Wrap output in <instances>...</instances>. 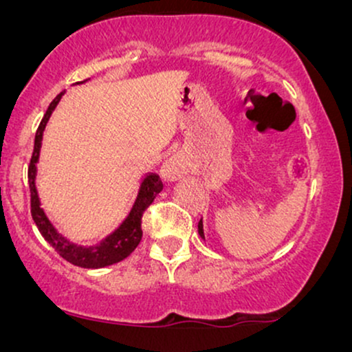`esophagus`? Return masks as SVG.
Segmentation results:
<instances>
[{
  "instance_id": "obj_1",
  "label": "esophagus",
  "mask_w": 352,
  "mask_h": 352,
  "mask_svg": "<svg viewBox=\"0 0 352 352\" xmlns=\"http://www.w3.org/2000/svg\"><path fill=\"white\" fill-rule=\"evenodd\" d=\"M190 172V162L184 153H173L162 168V179L165 182H175Z\"/></svg>"
}]
</instances>
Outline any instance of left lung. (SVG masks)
I'll list each match as a JSON object with an SVG mask.
<instances>
[{"label":"left lung","instance_id":"left-lung-1","mask_svg":"<svg viewBox=\"0 0 352 352\" xmlns=\"http://www.w3.org/2000/svg\"><path fill=\"white\" fill-rule=\"evenodd\" d=\"M199 235L201 240H205V232H204V218H200L199 221Z\"/></svg>","mask_w":352,"mask_h":352}]
</instances>
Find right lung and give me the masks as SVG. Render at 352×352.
Listing matches in <instances>:
<instances>
[{"label":"right lung","instance_id":"right-lung-1","mask_svg":"<svg viewBox=\"0 0 352 352\" xmlns=\"http://www.w3.org/2000/svg\"><path fill=\"white\" fill-rule=\"evenodd\" d=\"M63 96L64 92H60L58 98L50 104L41 124H39L38 131H36L34 152L33 157H31L30 170H28V182H30L31 190V215H33L36 227H38L39 233L44 236V240H46L47 243L64 258V260L76 266H80V268L98 270L104 268V266L119 263V261L127 258L129 254L137 248V245L142 240V215L145 208H147L148 205L155 200V197L162 192L164 184L157 173H145L142 180H140L134 204H132L131 210H129L127 217L124 218L122 223H120L114 232L109 233V235L106 238H102L99 243L89 246L78 245L74 243V241H71L69 238L64 236L63 233H59L58 228L52 225L50 217L46 215V212H44V208L41 207L38 188H36V175H38L39 153H41L43 145V132L44 129H46V124L47 120H50L52 111L58 106Z\"/></svg>","mask_w":352,"mask_h":352}]
</instances>
